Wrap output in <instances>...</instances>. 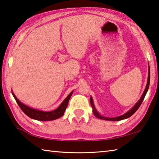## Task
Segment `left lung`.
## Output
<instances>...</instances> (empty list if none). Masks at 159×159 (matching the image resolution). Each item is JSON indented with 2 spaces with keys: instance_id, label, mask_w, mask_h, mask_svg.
Instances as JSON below:
<instances>
[{
  "instance_id": "obj_1",
  "label": "left lung",
  "mask_w": 159,
  "mask_h": 159,
  "mask_svg": "<svg viewBox=\"0 0 159 159\" xmlns=\"http://www.w3.org/2000/svg\"><path fill=\"white\" fill-rule=\"evenodd\" d=\"M149 82H150V70H149H149H148V83H147V85H146V88L145 89L144 92H143V94L140 98V99L139 100V101L138 102L135 104V106H134L132 109H131L128 112H127L126 113H125L124 115L120 116H118V117H116V118H106V117H103L100 116L99 113L97 112L96 109H95V107H94V104L93 102V100H92V98H91L90 99V102H91V104L92 106L93 109V113L94 115L97 117V118L102 119V120H109V121H118V120H123V119H126L129 118L130 116H132L134 113H135L136 111L138 110V109L140 107V104H142L143 100H144L145 95L147 93V92H148V90L149 89Z\"/></svg>"
}]
</instances>
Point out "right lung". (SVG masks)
<instances>
[{"instance_id": "right-lung-1", "label": "right lung", "mask_w": 159, "mask_h": 159, "mask_svg": "<svg viewBox=\"0 0 159 159\" xmlns=\"http://www.w3.org/2000/svg\"><path fill=\"white\" fill-rule=\"evenodd\" d=\"M73 91H72L68 95L67 98L63 101V102L60 104V106H59L57 109L52 111H48V112L42 111L32 109V108L26 106L25 104H23V103L20 102L18 100L17 98L15 96V95L13 93H12V95L15 99V100L16 101L17 104H19L20 109L23 111L25 114H26L28 117H30V118L37 120H40V121H49V120H56L59 118H60V117H61L64 114V111L68 106V101H69L70 96L72 95V94H73Z\"/></svg>"}]
</instances>
